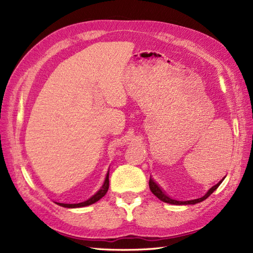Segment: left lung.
Instances as JSON below:
<instances>
[{
    "label": "left lung",
    "mask_w": 253,
    "mask_h": 253,
    "mask_svg": "<svg viewBox=\"0 0 253 253\" xmlns=\"http://www.w3.org/2000/svg\"><path fill=\"white\" fill-rule=\"evenodd\" d=\"M221 182H222V180L219 181V182H217L215 186H213L211 189H210L203 197L195 199V200H188V201H178V200H175V199H171L170 197H169L168 195H166V193L162 189H161V188L159 187V185L152 178H150V180H149V187H150V190L152 191L153 195L157 197V198H159L161 201L166 202V203H169V204H175V206H187V204H196V203L202 202L203 200H206V199L209 196L212 195V192L216 189V188L219 186V184H221Z\"/></svg>",
    "instance_id": "obj_1"
}]
</instances>
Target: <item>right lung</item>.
<instances>
[{
  "instance_id": "obj_1",
  "label": "right lung",
  "mask_w": 253,
  "mask_h": 253,
  "mask_svg": "<svg viewBox=\"0 0 253 253\" xmlns=\"http://www.w3.org/2000/svg\"><path fill=\"white\" fill-rule=\"evenodd\" d=\"M109 175H110V169L107 170V174L105 177V180H104V184L100 188V190L95 193L94 196H92L91 198H89L88 200H85L84 202H80V203H74V204H69V203H61V206L64 208H83V207H87L90 206V204H92L96 201H99L102 197L105 196V193L109 190Z\"/></svg>"
}]
</instances>
